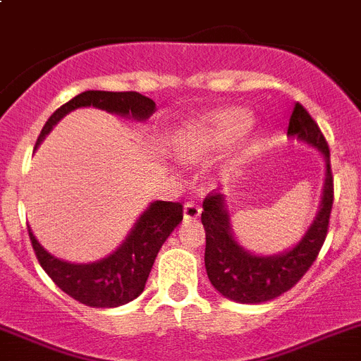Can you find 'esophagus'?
<instances>
[{"instance_id": "esophagus-1", "label": "esophagus", "mask_w": 361, "mask_h": 361, "mask_svg": "<svg viewBox=\"0 0 361 361\" xmlns=\"http://www.w3.org/2000/svg\"><path fill=\"white\" fill-rule=\"evenodd\" d=\"M201 214V207L197 203H194V201H188V203H185L183 207V217L187 221H192V219H197Z\"/></svg>"}]
</instances>
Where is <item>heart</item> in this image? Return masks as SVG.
<instances>
[{"instance_id": "heart-1", "label": "heart", "mask_w": 361, "mask_h": 361, "mask_svg": "<svg viewBox=\"0 0 361 361\" xmlns=\"http://www.w3.org/2000/svg\"><path fill=\"white\" fill-rule=\"evenodd\" d=\"M252 124V113L246 108H225L214 111L194 124L185 126L173 140L174 157L183 164H200L214 152L225 149L243 135ZM257 147V138L243 142L226 160L219 165L221 180H232L241 173Z\"/></svg>"}]
</instances>
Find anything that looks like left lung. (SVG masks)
<instances>
[{"instance_id": "8db88e82", "label": "left lung", "mask_w": 361, "mask_h": 361, "mask_svg": "<svg viewBox=\"0 0 361 361\" xmlns=\"http://www.w3.org/2000/svg\"><path fill=\"white\" fill-rule=\"evenodd\" d=\"M288 136L317 149L326 161V178L318 212L297 245L274 255L250 252L233 235L226 197L223 194H212L203 201L201 223L207 233V275L223 297L239 304H261L291 290L313 264L326 241L333 207L329 147L317 122L298 102L291 111Z\"/></svg>"}]
</instances>
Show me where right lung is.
Instances as JSON below:
<instances>
[{
  "mask_svg": "<svg viewBox=\"0 0 361 361\" xmlns=\"http://www.w3.org/2000/svg\"><path fill=\"white\" fill-rule=\"evenodd\" d=\"M80 108H97L122 118L145 122L157 104L136 92H97L87 90L61 106L41 129L35 147L68 113ZM183 219V209L173 201H152L140 214L122 245L108 257L93 262H70L57 259L43 248L28 226L39 264L48 277L71 298L90 307H118L135 300L144 291L151 268L161 245Z\"/></svg>",
  "mask_w": 361,
  "mask_h": 361,
  "instance_id": "add662e5",
  "label": "right lung"
}]
</instances>
